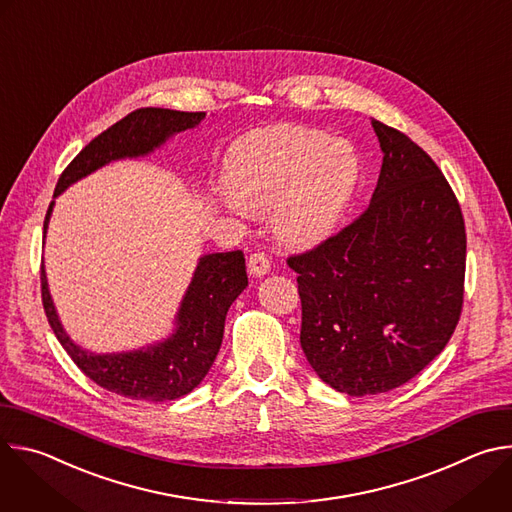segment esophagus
<instances>
[{
  "instance_id": "34e87169",
  "label": "esophagus",
  "mask_w": 512,
  "mask_h": 512,
  "mask_svg": "<svg viewBox=\"0 0 512 512\" xmlns=\"http://www.w3.org/2000/svg\"><path fill=\"white\" fill-rule=\"evenodd\" d=\"M247 269H249V275L253 277H263L269 273L271 269V261L267 259L265 253H253L247 261Z\"/></svg>"
}]
</instances>
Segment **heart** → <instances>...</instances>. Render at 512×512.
Returning a JSON list of instances; mask_svg holds the SVG:
<instances>
[{"label":"heart","instance_id":"1","mask_svg":"<svg viewBox=\"0 0 512 512\" xmlns=\"http://www.w3.org/2000/svg\"><path fill=\"white\" fill-rule=\"evenodd\" d=\"M360 178L362 160L348 139L289 123L245 133L225 160L231 198L249 212H273L275 237L294 249L334 235Z\"/></svg>","mask_w":512,"mask_h":512}]
</instances>
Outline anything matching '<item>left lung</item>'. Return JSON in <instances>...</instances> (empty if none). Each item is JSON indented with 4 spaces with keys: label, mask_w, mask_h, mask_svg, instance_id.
Here are the masks:
<instances>
[{
    "label": "left lung",
    "mask_w": 512,
    "mask_h": 512,
    "mask_svg": "<svg viewBox=\"0 0 512 512\" xmlns=\"http://www.w3.org/2000/svg\"><path fill=\"white\" fill-rule=\"evenodd\" d=\"M383 166L369 208L294 255L302 350L316 375L352 397L411 381L452 338L464 302L466 229L435 162L373 119Z\"/></svg>",
    "instance_id": "left-lung-1"
}]
</instances>
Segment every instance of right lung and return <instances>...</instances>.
I'll return each instance as SVG.
<instances>
[{"label": "right lung", "instance_id": "add662e5", "mask_svg": "<svg viewBox=\"0 0 512 512\" xmlns=\"http://www.w3.org/2000/svg\"><path fill=\"white\" fill-rule=\"evenodd\" d=\"M206 113L145 107L129 113L97 135L58 178L54 198L95 170L117 162L152 154L180 131L194 129ZM54 200L44 218V241ZM42 304L58 342L77 367L99 387L137 401H172L188 395L208 375L221 350L225 320L231 304L249 285L241 251L208 253L198 259L192 281L174 318L168 338L125 352L97 354L72 340L52 302L42 267Z\"/></svg>", "mask_w": 512, "mask_h": 512}]
</instances>
